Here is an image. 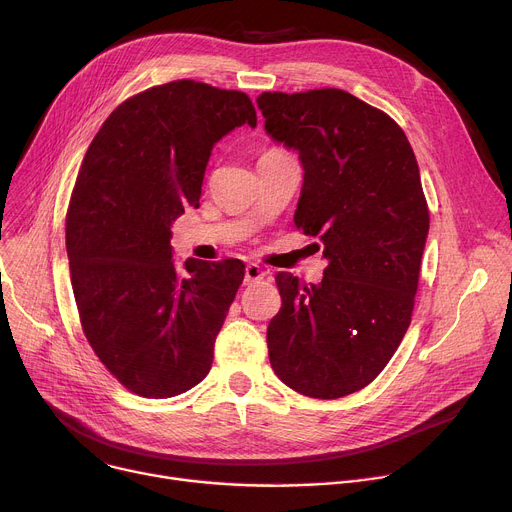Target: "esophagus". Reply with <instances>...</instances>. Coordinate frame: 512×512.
<instances>
[{"instance_id":"obj_1","label":"esophagus","mask_w":512,"mask_h":512,"mask_svg":"<svg viewBox=\"0 0 512 512\" xmlns=\"http://www.w3.org/2000/svg\"><path fill=\"white\" fill-rule=\"evenodd\" d=\"M262 278H264V270H262L258 264L250 262V264L246 266V276H244V280L248 282V285H252V282H258V280H262Z\"/></svg>"}]
</instances>
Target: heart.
<instances>
[{
  "instance_id": "obj_1",
  "label": "heart",
  "mask_w": 512,
  "mask_h": 512,
  "mask_svg": "<svg viewBox=\"0 0 512 512\" xmlns=\"http://www.w3.org/2000/svg\"><path fill=\"white\" fill-rule=\"evenodd\" d=\"M272 152H278V150H272ZM266 154H268V152H266Z\"/></svg>"
}]
</instances>
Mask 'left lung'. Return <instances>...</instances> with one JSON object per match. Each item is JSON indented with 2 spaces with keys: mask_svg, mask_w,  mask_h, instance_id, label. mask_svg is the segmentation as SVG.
<instances>
[{
  "mask_svg": "<svg viewBox=\"0 0 512 512\" xmlns=\"http://www.w3.org/2000/svg\"><path fill=\"white\" fill-rule=\"evenodd\" d=\"M256 103L266 134L299 154L295 225L327 260L319 285L276 274L268 358L293 390L339 399L384 370L411 325L429 234L419 164L399 124L348 91L262 93Z\"/></svg>",
  "mask_w": 512,
  "mask_h": 512,
  "instance_id": "left-lung-1",
  "label": "left lung"
}]
</instances>
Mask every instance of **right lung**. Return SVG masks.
<instances>
[{
	"label": "right lung",
	"mask_w": 512,
	"mask_h": 512,
	"mask_svg": "<svg viewBox=\"0 0 512 512\" xmlns=\"http://www.w3.org/2000/svg\"><path fill=\"white\" fill-rule=\"evenodd\" d=\"M256 128L242 91L189 79L146 89L111 111L93 138L67 213L73 293L87 342L146 399L199 384L244 280V262L173 260L175 219L199 207L213 146Z\"/></svg>",
	"instance_id": "right-lung-1"
}]
</instances>
